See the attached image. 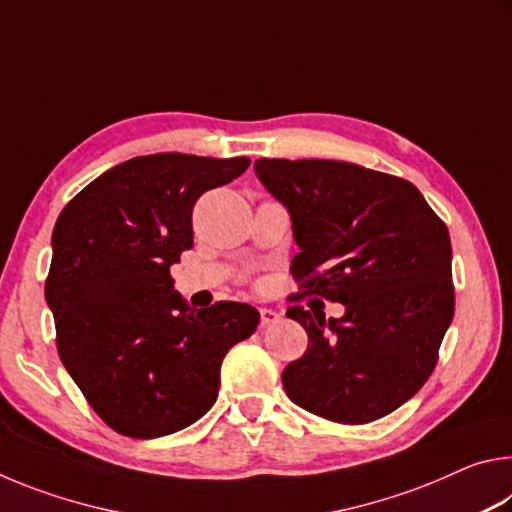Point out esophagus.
<instances>
[{
    "label": "esophagus",
    "instance_id": "34e87169",
    "mask_svg": "<svg viewBox=\"0 0 512 512\" xmlns=\"http://www.w3.org/2000/svg\"><path fill=\"white\" fill-rule=\"evenodd\" d=\"M259 318H262V325H273L280 320V314H277L275 309H268V307H262L259 309Z\"/></svg>",
    "mask_w": 512,
    "mask_h": 512
}]
</instances>
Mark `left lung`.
<instances>
[{"instance_id":"obj_1","label":"left lung","mask_w":512,"mask_h":512,"mask_svg":"<svg viewBox=\"0 0 512 512\" xmlns=\"http://www.w3.org/2000/svg\"><path fill=\"white\" fill-rule=\"evenodd\" d=\"M291 216V273L345 314L293 305L309 336L282 372L289 400L325 420L366 424L400 409L438 361L454 318L452 241L418 187L339 160H255Z\"/></svg>"}]
</instances>
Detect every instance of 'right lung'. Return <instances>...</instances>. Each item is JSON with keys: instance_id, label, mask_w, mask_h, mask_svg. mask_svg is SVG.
<instances>
[{"instance_id": "1", "label": "right lung", "mask_w": 512, "mask_h": 512, "mask_svg": "<svg viewBox=\"0 0 512 512\" xmlns=\"http://www.w3.org/2000/svg\"><path fill=\"white\" fill-rule=\"evenodd\" d=\"M248 164L137 155L101 173L58 216L45 300L60 361L121 436L160 438L203 418L219 395L223 357L255 332V307L223 300L194 309L171 280V266L194 246L198 196Z\"/></svg>"}]
</instances>
